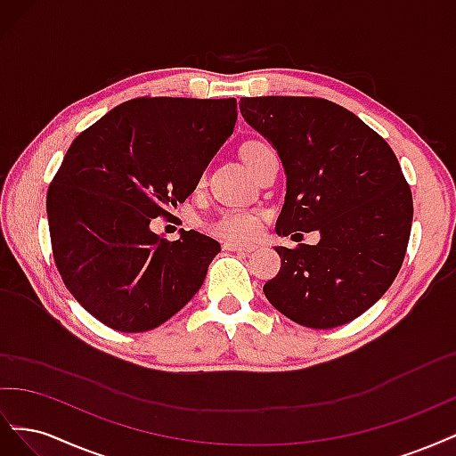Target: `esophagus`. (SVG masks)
I'll use <instances>...</instances> for the list:
<instances>
[{"label":"esophagus","mask_w":456,"mask_h":456,"mask_svg":"<svg viewBox=\"0 0 456 456\" xmlns=\"http://www.w3.org/2000/svg\"><path fill=\"white\" fill-rule=\"evenodd\" d=\"M224 249L238 251V253H253L256 249L255 243H240V241H226Z\"/></svg>","instance_id":"34e87169"}]
</instances>
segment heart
I'll use <instances>...</instances> for the list:
<instances>
[{"instance_id": "heart-1", "label": "heart", "mask_w": 456, "mask_h": 456, "mask_svg": "<svg viewBox=\"0 0 456 456\" xmlns=\"http://www.w3.org/2000/svg\"><path fill=\"white\" fill-rule=\"evenodd\" d=\"M272 146L266 142H247L243 146L241 156L247 163V167H251L260 158L272 154ZM211 230L218 236H228V238H251L258 232V216L247 209H228L220 213L213 223Z\"/></svg>"}]
</instances>
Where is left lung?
<instances>
[{
  "label": "left lung",
  "instance_id": "obj_1",
  "mask_svg": "<svg viewBox=\"0 0 456 456\" xmlns=\"http://www.w3.org/2000/svg\"><path fill=\"white\" fill-rule=\"evenodd\" d=\"M240 110L278 150L287 176L278 236L320 232L317 245L273 247L281 268L266 281V298L312 329L355 320L388 291L407 251L412 196L395 154L325 99L247 96Z\"/></svg>",
  "mask_w": 456,
  "mask_h": 456
}]
</instances>
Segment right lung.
I'll list each match as a JSON object with an SVG mask.
<instances>
[{
	"instance_id": "obj_1",
	"label": "right lung",
	"mask_w": 456,
	"mask_h": 456,
	"mask_svg": "<svg viewBox=\"0 0 456 456\" xmlns=\"http://www.w3.org/2000/svg\"><path fill=\"white\" fill-rule=\"evenodd\" d=\"M238 119L236 99H134L81 133L47 191L53 256L96 320L144 333L183 310L220 243L196 230L167 241L151 218L196 190Z\"/></svg>"
}]
</instances>
